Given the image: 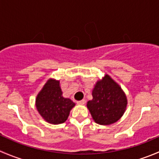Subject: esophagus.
<instances>
[{
	"mask_svg": "<svg viewBox=\"0 0 159 159\" xmlns=\"http://www.w3.org/2000/svg\"><path fill=\"white\" fill-rule=\"evenodd\" d=\"M84 102H85V101H84V99L82 100H80V101H78L77 102V103H78V105H84Z\"/></svg>",
	"mask_w": 159,
	"mask_h": 159,
	"instance_id": "obj_1",
	"label": "esophagus"
}]
</instances>
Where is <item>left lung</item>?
Segmentation results:
<instances>
[{"label": "left lung", "instance_id": "obj_1", "mask_svg": "<svg viewBox=\"0 0 159 159\" xmlns=\"http://www.w3.org/2000/svg\"><path fill=\"white\" fill-rule=\"evenodd\" d=\"M92 100L87 107L96 124L109 125L121 118L126 110L127 99L121 87L108 75L96 82Z\"/></svg>", "mask_w": 159, "mask_h": 159}]
</instances>
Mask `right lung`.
Returning <instances> with one entry per match:
<instances>
[{
	"label": "right lung",
	"instance_id": "add662e5",
	"mask_svg": "<svg viewBox=\"0 0 159 159\" xmlns=\"http://www.w3.org/2000/svg\"><path fill=\"white\" fill-rule=\"evenodd\" d=\"M60 81L49 79L39 92L35 106L39 113L47 122L52 124H63L67 120L70 111L75 103L70 98H64Z\"/></svg>",
	"mask_w": 159,
	"mask_h": 159
}]
</instances>
